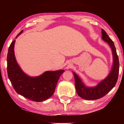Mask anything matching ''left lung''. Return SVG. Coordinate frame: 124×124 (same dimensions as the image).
<instances>
[{
    "mask_svg": "<svg viewBox=\"0 0 124 124\" xmlns=\"http://www.w3.org/2000/svg\"><path fill=\"white\" fill-rule=\"evenodd\" d=\"M102 39L107 43L110 47L113 54V65L108 76L95 86L88 87L85 85L80 78L74 72H73L78 95L84 100H95L103 97L115 86L118 78L119 62L114 44L103 29H102Z\"/></svg>",
    "mask_w": 124,
    "mask_h": 124,
    "instance_id": "left-lung-1",
    "label": "left lung"
}]
</instances>
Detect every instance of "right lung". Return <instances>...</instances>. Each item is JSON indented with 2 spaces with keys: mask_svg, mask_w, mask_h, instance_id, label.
Masks as SVG:
<instances>
[{
  "mask_svg": "<svg viewBox=\"0 0 124 124\" xmlns=\"http://www.w3.org/2000/svg\"><path fill=\"white\" fill-rule=\"evenodd\" d=\"M23 30L17 35V38ZM15 40L8 50L7 71L8 78L17 93L27 99L41 102L53 95L58 79L64 70L46 71L37 77H30L22 70L17 62L14 52Z\"/></svg>",
  "mask_w": 124,
  "mask_h": 124,
  "instance_id": "right-lung-1",
  "label": "right lung"
}]
</instances>
